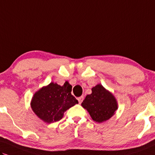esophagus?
<instances>
[{
  "instance_id": "obj_1",
  "label": "esophagus",
  "mask_w": 155,
  "mask_h": 155,
  "mask_svg": "<svg viewBox=\"0 0 155 155\" xmlns=\"http://www.w3.org/2000/svg\"><path fill=\"white\" fill-rule=\"evenodd\" d=\"M83 96H81L79 97V98H78V102H79V104H81L82 102H83Z\"/></svg>"
}]
</instances>
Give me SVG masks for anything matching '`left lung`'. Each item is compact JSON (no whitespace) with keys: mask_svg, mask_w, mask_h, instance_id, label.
I'll return each instance as SVG.
<instances>
[{"mask_svg":"<svg viewBox=\"0 0 155 155\" xmlns=\"http://www.w3.org/2000/svg\"><path fill=\"white\" fill-rule=\"evenodd\" d=\"M81 106L87 110L93 121L98 123L110 119L118 108L115 96L101 84L93 87L92 93L86 95Z\"/></svg>","mask_w":155,"mask_h":155,"instance_id":"8db88e82","label":"left lung"}]
</instances>
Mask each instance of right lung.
<instances>
[{"label":"right lung","mask_w":155,"mask_h":155,"mask_svg":"<svg viewBox=\"0 0 155 155\" xmlns=\"http://www.w3.org/2000/svg\"><path fill=\"white\" fill-rule=\"evenodd\" d=\"M71 91L72 85L68 81L62 86L51 82L34 93L30 104L31 109L46 123L59 121L67 110L78 104Z\"/></svg>","instance_id":"obj_1"}]
</instances>
